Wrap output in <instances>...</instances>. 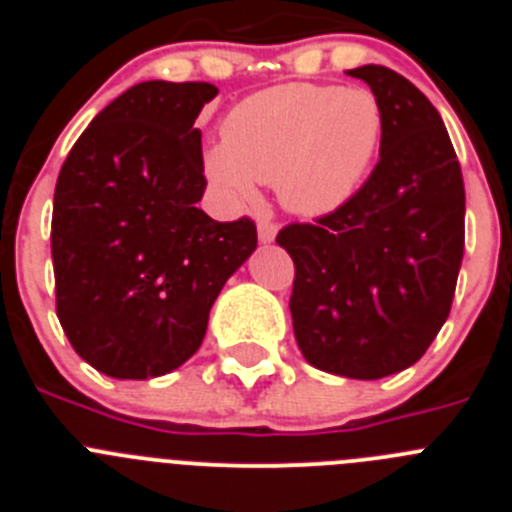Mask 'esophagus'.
<instances>
[{"instance_id":"1","label":"esophagus","mask_w":512,"mask_h":512,"mask_svg":"<svg viewBox=\"0 0 512 512\" xmlns=\"http://www.w3.org/2000/svg\"><path fill=\"white\" fill-rule=\"evenodd\" d=\"M277 238V223L269 220V217H261L259 220V241L261 243H271Z\"/></svg>"}]
</instances>
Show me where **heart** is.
I'll return each mask as SVG.
<instances>
[{
	"label": "heart",
	"mask_w": 512,
	"mask_h": 512,
	"mask_svg": "<svg viewBox=\"0 0 512 512\" xmlns=\"http://www.w3.org/2000/svg\"><path fill=\"white\" fill-rule=\"evenodd\" d=\"M382 135L384 107L372 89L284 84L230 112L207 174L233 202H251L259 182H277L289 210L318 215L361 187Z\"/></svg>",
	"instance_id": "obj_1"
}]
</instances>
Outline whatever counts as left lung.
Returning <instances> with one entry per match:
<instances>
[{
	"label": "left lung",
	"mask_w": 512,
	"mask_h": 512,
	"mask_svg": "<svg viewBox=\"0 0 512 512\" xmlns=\"http://www.w3.org/2000/svg\"><path fill=\"white\" fill-rule=\"evenodd\" d=\"M384 107L369 179L277 243L295 261L292 325L302 356L328 374L382 379L413 366L451 312L464 256V179L441 115L405 76L361 66Z\"/></svg>",
	"instance_id": "1"
}]
</instances>
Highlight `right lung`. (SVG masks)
I'll use <instances>...</instances> for the list:
<instances>
[{
	"mask_svg": "<svg viewBox=\"0 0 512 512\" xmlns=\"http://www.w3.org/2000/svg\"><path fill=\"white\" fill-rule=\"evenodd\" d=\"M207 81H143L92 120L53 194L56 315L76 354L115 379L174 372L210 307L256 248V223H217L205 194Z\"/></svg>",
	"mask_w": 512,
	"mask_h": 512,
	"instance_id": "right-lung-1",
	"label": "right lung"
}]
</instances>
